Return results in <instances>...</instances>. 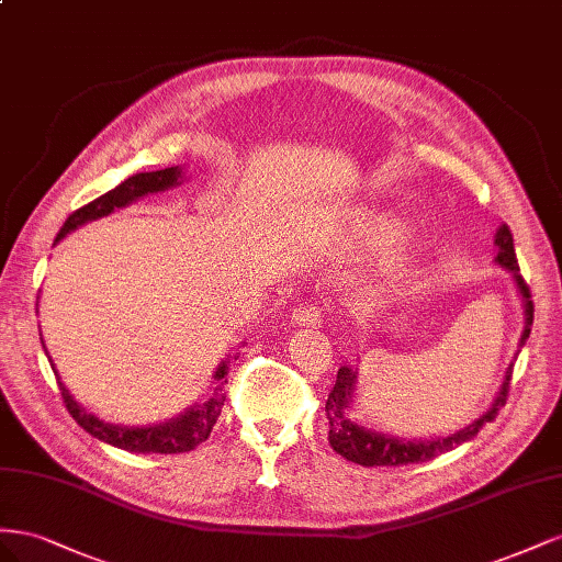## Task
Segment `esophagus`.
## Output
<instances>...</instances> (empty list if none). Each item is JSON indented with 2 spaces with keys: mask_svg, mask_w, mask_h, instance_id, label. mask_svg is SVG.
Returning <instances> with one entry per match:
<instances>
[{
  "mask_svg": "<svg viewBox=\"0 0 562 562\" xmlns=\"http://www.w3.org/2000/svg\"><path fill=\"white\" fill-rule=\"evenodd\" d=\"M292 323L299 327H319V323H323V313L306 303V306H299L292 311Z\"/></svg>",
  "mask_w": 562,
  "mask_h": 562,
  "instance_id": "34e87169",
  "label": "esophagus"
}]
</instances>
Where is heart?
<instances>
[{
	"label": "heart",
	"mask_w": 562,
	"mask_h": 562,
	"mask_svg": "<svg viewBox=\"0 0 562 562\" xmlns=\"http://www.w3.org/2000/svg\"><path fill=\"white\" fill-rule=\"evenodd\" d=\"M400 235H403V223L391 216H374L370 221H364L358 233L352 235V247H358L362 251H381L397 243ZM409 263L412 254L405 247H397L395 251H391L386 256V261H383L379 276L364 286V296L374 303L381 301L391 290L393 280L403 276Z\"/></svg>",
	"instance_id": "1"
}]
</instances>
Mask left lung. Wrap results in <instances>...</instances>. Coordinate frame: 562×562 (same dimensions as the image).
<instances>
[{
  "label": "left lung",
  "instance_id": "left-lung-1",
  "mask_svg": "<svg viewBox=\"0 0 562 562\" xmlns=\"http://www.w3.org/2000/svg\"><path fill=\"white\" fill-rule=\"evenodd\" d=\"M494 247H496V256H494L496 266H502L510 272L513 282H516V286H518V294L522 296L525 327H522L520 344H518L522 348L527 336H530V329H532L535 303H532L530 286H527V282L520 276L516 249H513V235H510L506 223L504 226H499V231H496ZM510 374H513V362L508 364V370L502 381V389H499V393H496L490 409L483 416H477V419L471 422L469 426L450 432V436H438L430 440H405L397 436H389V432L364 428L350 419L348 409L352 405V395H356L358 370L356 367H341L339 374H336V383H334V389H331V393L327 397V405H325V414L329 422L331 450L336 454H341L346 461L360 463V467H367V469L370 467H405V463H419V461L436 459L438 454L450 452V450H454V447L473 440L480 432V428L496 419V414H499V409L506 405Z\"/></svg>",
  "mask_w": 562,
  "mask_h": 562
}]
</instances>
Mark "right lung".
Masks as SVG:
<instances>
[{
    "label": "right lung",
    "instance_id": "right-lung-1",
    "mask_svg": "<svg viewBox=\"0 0 562 562\" xmlns=\"http://www.w3.org/2000/svg\"><path fill=\"white\" fill-rule=\"evenodd\" d=\"M183 173H186L183 167H167L159 171H140V173L130 176V179L122 181L117 188L108 190L105 195L95 198L93 202L79 206L77 212H72L68 216V221L63 223L60 233L56 235V243H60L63 237L77 231L79 226H85V223L103 218L115 210H122V206L136 202L138 198L148 195V192H162L173 186H181ZM46 356H49V352H46ZM49 362H52V370L58 379L63 403H66L68 412L72 414V419L82 426L89 436L99 438L101 442H108L112 447H120V450L136 452V454H181V452L195 450L200 442L210 438V432L221 414L223 400H226V393H223V383H228L226 381L228 358L216 367L214 391L206 395L202 403H195L192 407H188L179 416H173V419L162 422V424H153V426L105 424L103 419H99V416L87 412L82 405L77 403V400L70 395V391L63 386V381L56 372L52 358H49Z\"/></svg>",
    "mask_w": 562,
    "mask_h": 562
}]
</instances>
